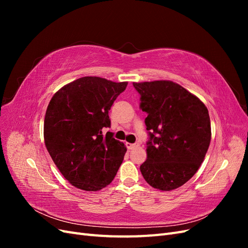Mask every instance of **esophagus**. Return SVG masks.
<instances>
[{
  "label": "esophagus",
  "instance_id": "34e87169",
  "mask_svg": "<svg viewBox=\"0 0 248 248\" xmlns=\"http://www.w3.org/2000/svg\"><path fill=\"white\" fill-rule=\"evenodd\" d=\"M126 146L129 150H132L134 148H138L140 146V144H139V142H136V144H130V142H126Z\"/></svg>",
  "mask_w": 248,
  "mask_h": 248
}]
</instances>
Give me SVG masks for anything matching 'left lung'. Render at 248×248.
<instances>
[{"label": "left lung", "instance_id": "obj_1", "mask_svg": "<svg viewBox=\"0 0 248 248\" xmlns=\"http://www.w3.org/2000/svg\"><path fill=\"white\" fill-rule=\"evenodd\" d=\"M146 111L149 140L140 172L149 185L170 191L196 174L211 140L206 106L197 96L170 80L133 82Z\"/></svg>", "mask_w": 248, "mask_h": 248}]
</instances>
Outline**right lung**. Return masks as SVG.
<instances>
[{
	"label": "right lung",
	"instance_id": "add662e5",
	"mask_svg": "<svg viewBox=\"0 0 248 248\" xmlns=\"http://www.w3.org/2000/svg\"><path fill=\"white\" fill-rule=\"evenodd\" d=\"M127 84L80 78L62 87L49 101L44 142L59 170L77 188H104L121 166L126 147L109 131L103 136L102 129L110 127L108 110Z\"/></svg>",
	"mask_w": 248,
	"mask_h": 248
}]
</instances>
